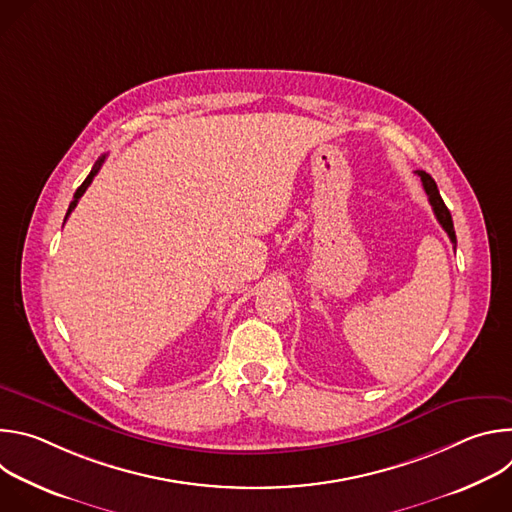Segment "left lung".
Here are the masks:
<instances>
[{
  "instance_id": "obj_1",
  "label": "left lung",
  "mask_w": 512,
  "mask_h": 512,
  "mask_svg": "<svg viewBox=\"0 0 512 512\" xmlns=\"http://www.w3.org/2000/svg\"><path fill=\"white\" fill-rule=\"evenodd\" d=\"M415 174L421 178L423 190H425V194H427V198H429V204H431V208H433V212H435V218H437V221H440L442 229L448 233L450 241L456 245V231H454L452 214H450L448 206L444 204V200H442V196H440V190H437L435 180H433L429 174H425L423 170H417Z\"/></svg>"
}]
</instances>
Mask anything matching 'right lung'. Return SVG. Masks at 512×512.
I'll return each instance as SVG.
<instances>
[{
  "instance_id": "right-lung-1",
  "label": "right lung",
  "mask_w": 512,
  "mask_h": 512,
  "mask_svg": "<svg viewBox=\"0 0 512 512\" xmlns=\"http://www.w3.org/2000/svg\"><path fill=\"white\" fill-rule=\"evenodd\" d=\"M105 162V156H101L99 160H97V164L93 166V170H91V174L85 178V182L77 188V192H75V196H72V202H70V206H68V212H66V216H64V221H66V218H68V214L72 212V210H75V206H77V202H79V198L85 194V190L91 186V182H93V178L97 176V172L101 170V164Z\"/></svg>"
}]
</instances>
